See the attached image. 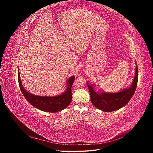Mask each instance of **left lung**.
I'll use <instances>...</instances> for the list:
<instances>
[{
    "label": "left lung",
    "instance_id": "obj_1",
    "mask_svg": "<svg viewBox=\"0 0 153 153\" xmlns=\"http://www.w3.org/2000/svg\"><path fill=\"white\" fill-rule=\"evenodd\" d=\"M138 82V66L136 67L135 76L134 78L131 85L128 89H126L116 93H106L101 92L97 93L92 85L88 83L87 85L89 88L91 100L92 103L97 108L102 110L104 112H112L122 108L126 105L131 100L135 93Z\"/></svg>",
    "mask_w": 153,
    "mask_h": 153
}]
</instances>
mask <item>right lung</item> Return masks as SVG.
<instances>
[{
  "instance_id": "right-lung-1",
  "label": "right lung",
  "mask_w": 153,
  "mask_h": 153,
  "mask_svg": "<svg viewBox=\"0 0 153 153\" xmlns=\"http://www.w3.org/2000/svg\"><path fill=\"white\" fill-rule=\"evenodd\" d=\"M75 78V76L69 78L67 82V89L61 95L53 97L38 96L30 94L24 89L22 85L20 74L18 72V84L25 99L34 107L48 112H57L66 108L71 103L72 100L71 86Z\"/></svg>"
}]
</instances>
